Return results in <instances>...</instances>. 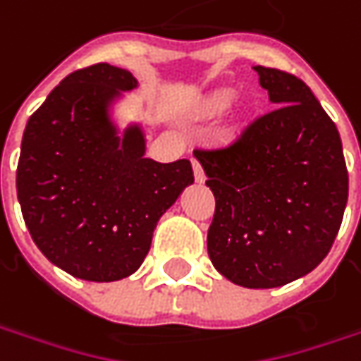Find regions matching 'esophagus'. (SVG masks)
<instances>
[{
    "instance_id": "1",
    "label": "esophagus",
    "mask_w": 361,
    "mask_h": 361,
    "mask_svg": "<svg viewBox=\"0 0 361 361\" xmlns=\"http://www.w3.org/2000/svg\"><path fill=\"white\" fill-rule=\"evenodd\" d=\"M190 162H192V171H195V178H197V183H202L207 176H204V171H202L201 162H199L197 159H192Z\"/></svg>"
}]
</instances>
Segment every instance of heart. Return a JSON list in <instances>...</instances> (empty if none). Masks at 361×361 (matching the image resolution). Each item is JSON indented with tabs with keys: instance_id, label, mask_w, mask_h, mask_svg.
Here are the masks:
<instances>
[{
	"instance_id": "1",
	"label": "heart",
	"mask_w": 361,
	"mask_h": 361,
	"mask_svg": "<svg viewBox=\"0 0 361 361\" xmlns=\"http://www.w3.org/2000/svg\"><path fill=\"white\" fill-rule=\"evenodd\" d=\"M229 106V98L227 96H219V98H215V100H211L209 102V112H221V110H225Z\"/></svg>"
}]
</instances>
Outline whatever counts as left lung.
<instances>
[{"mask_svg":"<svg viewBox=\"0 0 361 361\" xmlns=\"http://www.w3.org/2000/svg\"><path fill=\"white\" fill-rule=\"evenodd\" d=\"M277 108L229 145L199 148L215 215L207 249L215 269L249 289L313 271L338 237L348 202L340 132L298 76L255 66Z\"/></svg>","mask_w":361,"mask_h":361,"instance_id":"left-lung-1","label":"left lung"}]
</instances>
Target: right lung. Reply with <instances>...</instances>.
<instances>
[{"mask_svg": "<svg viewBox=\"0 0 361 361\" xmlns=\"http://www.w3.org/2000/svg\"><path fill=\"white\" fill-rule=\"evenodd\" d=\"M128 70L94 63L72 72L27 120L18 162L21 215L37 249L86 281H118L145 261L162 213L192 185L187 159H145L138 126L122 140L108 120Z\"/></svg>", "mask_w": 361, "mask_h": 361, "instance_id": "1", "label": "right lung"}]
</instances>
